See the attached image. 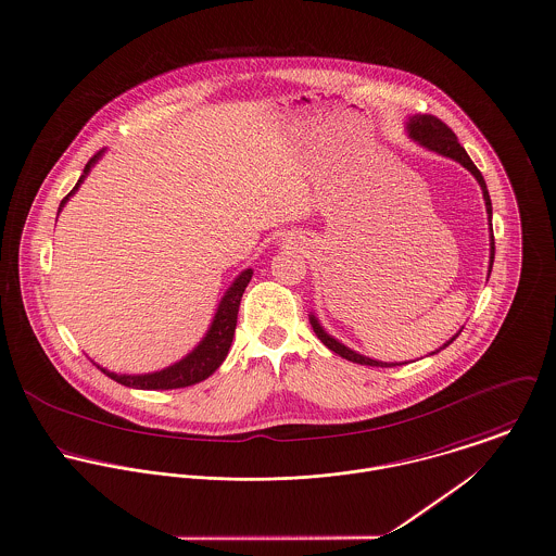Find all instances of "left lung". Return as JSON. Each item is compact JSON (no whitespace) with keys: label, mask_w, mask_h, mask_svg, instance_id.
Instances as JSON below:
<instances>
[{"label":"left lung","mask_w":556,"mask_h":556,"mask_svg":"<svg viewBox=\"0 0 556 556\" xmlns=\"http://www.w3.org/2000/svg\"><path fill=\"white\" fill-rule=\"evenodd\" d=\"M407 131H409V136H412L418 144L427 147L429 151L440 152V154H444V156L455 159L463 167H467V169L476 176V180H478L480 187H482L484 202H486V212H489V218H491V216H493V205H491V195H489L486 182H484L480 169H478V167L473 165V161L469 159V154L458 144L455 131H453L444 121H440V118L433 116V114H416V116H412V118H409V125H407ZM491 231H493V227H491ZM493 261H495V236L491 233V267H489V274H491V269H493ZM309 323H312V329H314V333L318 336V340H320L329 351L340 354V356L346 358V361H353V363H358V365H371V367L404 365V363H382V361H374V358H367V356H363V354H356L354 351H351V349H346L344 344H340L338 340H333L329 333H325L323 327L318 325V320H316L314 316H309ZM458 333H460V331H458ZM458 333H456L455 338H453L448 344L455 342L456 338H458ZM448 344H444V349H446ZM435 353H438V351H435Z\"/></svg>","instance_id":"left-lung-1"}]
</instances>
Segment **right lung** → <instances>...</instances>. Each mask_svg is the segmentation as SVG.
Segmentation results:
<instances>
[{
    "mask_svg": "<svg viewBox=\"0 0 556 556\" xmlns=\"http://www.w3.org/2000/svg\"><path fill=\"white\" fill-rule=\"evenodd\" d=\"M101 151L96 152L89 163L85 165V172L80 176V180L76 182V187L61 200L59 210L65 205V202L78 191L80 182L85 180V176L89 174V169L96 165V161L100 159ZM253 278V269H247L242 271L236 282L229 287V291L225 293L223 302L218 305V312L212 320V327L210 331L205 333V338L202 340V344L189 354L185 356L182 361H178L176 365L163 369V371H154V374H144V376H118V374H112V371H105L101 369L108 378L116 380L118 384L123 387H131V389H142V391H169V389H185V387H191V384H198L205 380L207 376H212L220 363L225 361V356L229 353V346L233 342V333H236V325H238V309H240V302H242V295L249 287Z\"/></svg>",
    "mask_w": 556,
    "mask_h": 556,
    "instance_id": "obj_1",
    "label": "right lung"
}]
</instances>
